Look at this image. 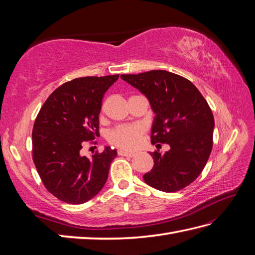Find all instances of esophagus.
Listing matches in <instances>:
<instances>
[{
  "label": "esophagus",
  "instance_id": "34e87169",
  "mask_svg": "<svg viewBox=\"0 0 255 255\" xmlns=\"http://www.w3.org/2000/svg\"><path fill=\"white\" fill-rule=\"evenodd\" d=\"M118 155H123V156H129V158H132V156L134 155L133 152H127V151L125 150H118L117 151Z\"/></svg>",
  "mask_w": 255,
  "mask_h": 255
}]
</instances>
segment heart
Instances as JSON below:
<instances>
[{"label":"heart","mask_w":255,"mask_h":255,"mask_svg":"<svg viewBox=\"0 0 255 255\" xmlns=\"http://www.w3.org/2000/svg\"><path fill=\"white\" fill-rule=\"evenodd\" d=\"M144 133V127L139 124L119 125L107 134L108 142L125 150L136 149Z\"/></svg>","instance_id":"obj_1"}]
</instances>
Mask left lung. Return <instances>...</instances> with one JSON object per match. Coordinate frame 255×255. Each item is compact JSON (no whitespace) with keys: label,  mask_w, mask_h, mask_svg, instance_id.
<instances>
[{"label":"left lung","mask_w":255,"mask_h":255,"mask_svg":"<svg viewBox=\"0 0 255 255\" xmlns=\"http://www.w3.org/2000/svg\"><path fill=\"white\" fill-rule=\"evenodd\" d=\"M121 78L147 96L155 113L151 143H167L163 154L151 152L154 165L143 175L151 187L177 192L188 186L202 173L213 149L214 115L191 81L165 70ZM161 147V144H158Z\"/></svg>","instance_id":"8db88e82"}]
</instances>
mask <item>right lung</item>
<instances>
[{
  "label": "right lung",
  "instance_id": "right-lung-1",
  "mask_svg": "<svg viewBox=\"0 0 255 255\" xmlns=\"http://www.w3.org/2000/svg\"><path fill=\"white\" fill-rule=\"evenodd\" d=\"M119 74L84 77L59 86L48 97L32 129V161L47 191L68 204H83L106 183L117 152L106 147L92 158L80 150L99 132L102 100Z\"/></svg>",
  "mask_w": 255,
  "mask_h": 255
}]
</instances>
